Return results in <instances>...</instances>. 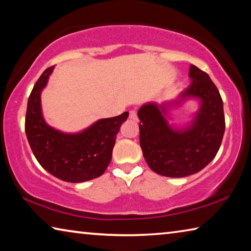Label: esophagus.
<instances>
[{
	"label": "esophagus",
	"mask_w": 251,
	"mask_h": 251,
	"mask_svg": "<svg viewBox=\"0 0 251 251\" xmlns=\"http://www.w3.org/2000/svg\"><path fill=\"white\" fill-rule=\"evenodd\" d=\"M129 118H130V120H133V121H137L138 120L137 112H136L135 109H131L130 112H129Z\"/></svg>",
	"instance_id": "34e87169"
}]
</instances>
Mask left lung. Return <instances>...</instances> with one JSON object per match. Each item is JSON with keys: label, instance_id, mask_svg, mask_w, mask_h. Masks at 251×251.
<instances>
[{"label": "left lung", "instance_id": "1", "mask_svg": "<svg viewBox=\"0 0 251 251\" xmlns=\"http://www.w3.org/2000/svg\"><path fill=\"white\" fill-rule=\"evenodd\" d=\"M193 83L181 97H198L201 106L193 124L174 130L165 108L156 103L138 110L139 144L148 166L159 175L185 177L201 172L215 158L225 133L224 104L218 88L206 72L190 65Z\"/></svg>", "mask_w": 251, "mask_h": 251}]
</instances>
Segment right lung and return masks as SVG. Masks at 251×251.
<instances>
[{"label": "right lung", "instance_id": "obj_1", "mask_svg": "<svg viewBox=\"0 0 251 251\" xmlns=\"http://www.w3.org/2000/svg\"><path fill=\"white\" fill-rule=\"evenodd\" d=\"M54 66L46 69L27 100L25 133L35 158L45 171L69 182L87 181L103 175L112 159L116 135L128 112L104 118L79 134H63L50 127L41 110V91Z\"/></svg>", "mask_w": 251, "mask_h": 251}]
</instances>
